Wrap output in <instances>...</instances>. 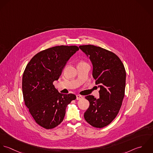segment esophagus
Returning a JSON list of instances; mask_svg holds the SVG:
<instances>
[{"label":"esophagus","instance_id":"1","mask_svg":"<svg viewBox=\"0 0 153 153\" xmlns=\"http://www.w3.org/2000/svg\"><path fill=\"white\" fill-rule=\"evenodd\" d=\"M82 98H83V96H81V95H77L76 96V99L77 100H80Z\"/></svg>","mask_w":153,"mask_h":153}]
</instances>
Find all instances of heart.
I'll list each match as a JSON object with an SVG mask.
<instances>
[{"instance_id":"obj_1","label":"heart","mask_w":153,"mask_h":153,"mask_svg":"<svg viewBox=\"0 0 153 153\" xmlns=\"http://www.w3.org/2000/svg\"><path fill=\"white\" fill-rule=\"evenodd\" d=\"M82 62H80V63H82Z\"/></svg>"}]
</instances>
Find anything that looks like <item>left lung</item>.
I'll return each mask as SVG.
<instances>
[{
	"instance_id": "1",
	"label": "left lung",
	"mask_w": 153,
	"mask_h": 153,
	"mask_svg": "<svg viewBox=\"0 0 153 153\" xmlns=\"http://www.w3.org/2000/svg\"><path fill=\"white\" fill-rule=\"evenodd\" d=\"M93 64V78L100 88L99 98L85 97L90 105L85 112L86 122L95 128L108 125L117 116L125 95L126 71L120 59L114 53L93 45H80Z\"/></svg>"
}]
</instances>
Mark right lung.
Segmentation results:
<instances>
[{"mask_svg":"<svg viewBox=\"0 0 153 153\" xmlns=\"http://www.w3.org/2000/svg\"><path fill=\"white\" fill-rule=\"evenodd\" d=\"M79 50L76 45L56 46L40 51L27 65L22 76L25 105L41 126L53 129L63 121L67 105L76 95L62 94L55 88L67 61Z\"/></svg>","mask_w":153,"mask_h":153,"instance_id":"obj_1","label":"right lung"}]
</instances>
